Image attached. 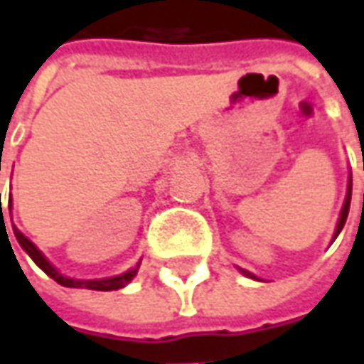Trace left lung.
Listing matches in <instances>:
<instances>
[{
  "mask_svg": "<svg viewBox=\"0 0 364 364\" xmlns=\"http://www.w3.org/2000/svg\"><path fill=\"white\" fill-rule=\"evenodd\" d=\"M350 193H353V181H348V193H346V199H345V205H343V211H341V220H338V225H336V233H334V237L341 233V230L345 228V221H346V215H348V207H350ZM247 278H256L254 274H250V272H245L242 269Z\"/></svg>",
  "mask_w": 364,
  "mask_h": 364,
  "instance_id": "1",
  "label": "left lung"
}]
</instances>
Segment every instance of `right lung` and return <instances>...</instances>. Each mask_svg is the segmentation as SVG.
<instances>
[{
  "mask_svg": "<svg viewBox=\"0 0 364 364\" xmlns=\"http://www.w3.org/2000/svg\"><path fill=\"white\" fill-rule=\"evenodd\" d=\"M1 197V195H0ZM9 203H11V199H9ZM1 207V203H0ZM14 233H16V237H18L19 245L28 252V256L32 257L33 262L40 266V268L44 269L46 274L52 278V280H56L58 284H62V286H66V288H88V290H100V292H108V290H119L122 286H127V284L131 282L132 278L136 276V269H129V272H124V274H120V276H114V278H105V280H74V278H66V276H62L60 272H58L44 256H42V252L36 247V245L23 235V233L19 232L18 228H14Z\"/></svg>",
  "mask_w": 364,
  "mask_h": 364,
  "instance_id": "add662e5",
  "label": "right lung"
}]
</instances>
